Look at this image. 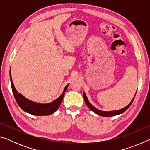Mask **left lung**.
Segmentation results:
<instances>
[{
  "label": "left lung",
  "mask_w": 150,
  "mask_h": 150,
  "mask_svg": "<svg viewBox=\"0 0 150 150\" xmlns=\"http://www.w3.org/2000/svg\"><path fill=\"white\" fill-rule=\"evenodd\" d=\"M136 94H135V95H134L133 99L132 100L131 102L129 103L126 106H125V107L122 108V109H120V110H112V111H103V110H98V109L96 108L95 107H94V106L89 103V101H88L87 96V95H86L85 93H83V97H84V100H85L86 105H87L88 107L91 110L93 111L96 114V115L101 116H105V117H106V116H114L120 115V114H122V113H123L124 112H125L127 109L130 107V105H132V103L133 100L134 99V97H135V96H136Z\"/></svg>",
  "instance_id": "obj_1"
}]
</instances>
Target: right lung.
Returning a JSON list of instances; mask_svg holds the SVG:
<instances>
[{
    "instance_id": "obj_1",
    "label": "right lung",
    "mask_w": 150,
    "mask_h": 150,
    "mask_svg": "<svg viewBox=\"0 0 150 150\" xmlns=\"http://www.w3.org/2000/svg\"><path fill=\"white\" fill-rule=\"evenodd\" d=\"M10 78H11L12 92H13L14 98L16 100L18 105L24 111L30 114V115L35 116H47L55 112L57 110V108L59 107L63 96H64L65 91L67 90L68 86H69V84L66 86L64 88L63 93L56 100L50 103L42 104L33 102L32 100L27 99L26 97H24L23 95H22L21 94L18 92L14 87L13 82H12L11 71H10Z\"/></svg>"
}]
</instances>
